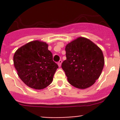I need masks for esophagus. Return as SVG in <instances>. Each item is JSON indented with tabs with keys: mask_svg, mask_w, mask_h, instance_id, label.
Here are the masks:
<instances>
[{
	"mask_svg": "<svg viewBox=\"0 0 120 120\" xmlns=\"http://www.w3.org/2000/svg\"><path fill=\"white\" fill-rule=\"evenodd\" d=\"M61 63H62V60H59V61L58 62V65H59V67H60V66H61Z\"/></svg>",
	"mask_w": 120,
	"mask_h": 120,
	"instance_id": "1",
	"label": "esophagus"
}]
</instances>
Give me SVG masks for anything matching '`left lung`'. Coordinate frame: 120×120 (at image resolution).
Instances as JSON below:
<instances>
[{"mask_svg": "<svg viewBox=\"0 0 120 120\" xmlns=\"http://www.w3.org/2000/svg\"><path fill=\"white\" fill-rule=\"evenodd\" d=\"M61 67L68 82L79 89L89 88L101 73L105 64L101 49L89 39L79 37L66 46Z\"/></svg>", "mask_w": 120, "mask_h": 120, "instance_id": "8db88e82", "label": "left lung"}]
</instances>
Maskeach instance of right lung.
<instances>
[{"label":"right lung","mask_w":120,"mask_h":120,"mask_svg":"<svg viewBox=\"0 0 120 120\" xmlns=\"http://www.w3.org/2000/svg\"><path fill=\"white\" fill-rule=\"evenodd\" d=\"M13 61L17 74L28 86L35 89L45 88L52 82L59 66L53 60L46 43L34 41L17 50Z\"/></svg>","instance_id":"add662e5"}]
</instances>
